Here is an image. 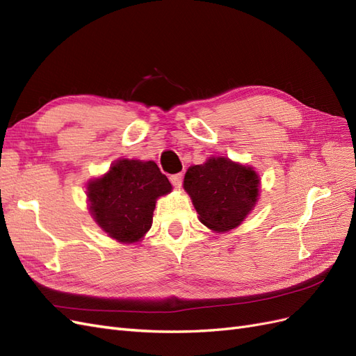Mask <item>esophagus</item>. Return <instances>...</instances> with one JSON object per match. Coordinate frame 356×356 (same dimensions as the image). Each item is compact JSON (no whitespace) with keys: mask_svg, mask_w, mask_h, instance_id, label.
Returning a JSON list of instances; mask_svg holds the SVG:
<instances>
[{"mask_svg":"<svg viewBox=\"0 0 356 356\" xmlns=\"http://www.w3.org/2000/svg\"><path fill=\"white\" fill-rule=\"evenodd\" d=\"M170 182H172V186L174 187H177V188H179L181 186H182V174H175V175H170Z\"/></svg>","mask_w":356,"mask_h":356,"instance_id":"1","label":"esophagus"}]
</instances>
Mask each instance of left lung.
<instances>
[{
  "label": "left lung",
  "mask_w": 356,
  "mask_h": 356,
  "mask_svg": "<svg viewBox=\"0 0 356 356\" xmlns=\"http://www.w3.org/2000/svg\"><path fill=\"white\" fill-rule=\"evenodd\" d=\"M257 172L227 157H211L188 168L184 190L191 197L202 224L213 232L236 229L258 199Z\"/></svg>",
  "instance_id": "left-lung-1"
}]
</instances>
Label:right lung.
<instances>
[{
	"mask_svg": "<svg viewBox=\"0 0 356 356\" xmlns=\"http://www.w3.org/2000/svg\"><path fill=\"white\" fill-rule=\"evenodd\" d=\"M170 190L154 161L120 159L105 175L89 181L90 213L110 238L134 243L152 227L156 200Z\"/></svg>",
	"mask_w": 356,
	"mask_h": 356,
	"instance_id": "add662e5",
	"label": "right lung"
}]
</instances>
